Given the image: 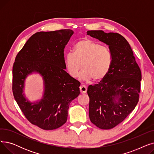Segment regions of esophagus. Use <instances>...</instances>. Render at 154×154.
Listing matches in <instances>:
<instances>
[{"instance_id": "esophagus-1", "label": "esophagus", "mask_w": 154, "mask_h": 154, "mask_svg": "<svg viewBox=\"0 0 154 154\" xmlns=\"http://www.w3.org/2000/svg\"><path fill=\"white\" fill-rule=\"evenodd\" d=\"M87 91V87L84 85H82L80 87V92L81 94H85Z\"/></svg>"}]
</instances>
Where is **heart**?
Here are the masks:
<instances>
[{
	"instance_id": "1",
	"label": "heart",
	"mask_w": 154,
	"mask_h": 154,
	"mask_svg": "<svg viewBox=\"0 0 154 154\" xmlns=\"http://www.w3.org/2000/svg\"><path fill=\"white\" fill-rule=\"evenodd\" d=\"M63 62L71 77H79L82 67V79L88 81L93 79L94 82H100L106 77L110 70L112 55L107 47L85 38L74 45V53L66 54Z\"/></svg>"
}]
</instances>
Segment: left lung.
<instances>
[{"label":"left lung","instance_id":"1","mask_svg":"<svg viewBox=\"0 0 154 154\" xmlns=\"http://www.w3.org/2000/svg\"><path fill=\"white\" fill-rule=\"evenodd\" d=\"M87 34L108 45L112 55V66L106 77L87 89L91 122L107 130L122 122L136 107L140 92L141 71L122 35L103 30H88Z\"/></svg>","mask_w":154,"mask_h":154}]
</instances>
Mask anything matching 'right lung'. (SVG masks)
Segmentation results:
<instances>
[{
    "mask_svg": "<svg viewBox=\"0 0 154 154\" xmlns=\"http://www.w3.org/2000/svg\"><path fill=\"white\" fill-rule=\"evenodd\" d=\"M74 34L70 29L40 32L32 35L16 56L12 69V92L23 115L44 130L66 122L70 102L80 94V83L65 71L64 48ZM32 72L43 77L45 94L30 103L23 94L24 82Z\"/></svg>",
    "mask_w": 154,
    "mask_h": 154,
    "instance_id": "add662e5",
    "label": "right lung"
}]
</instances>
